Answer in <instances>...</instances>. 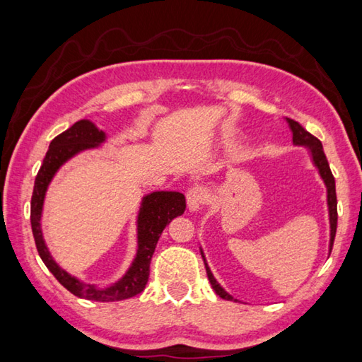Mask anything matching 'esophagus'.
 Returning <instances> with one entry per match:
<instances>
[{"label": "esophagus", "instance_id": "34e87169", "mask_svg": "<svg viewBox=\"0 0 362 362\" xmlns=\"http://www.w3.org/2000/svg\"><path fill=\"white\" fill-rule=\"evenodd\" d=\"M205 201H207V191H205V188L196 185V187L188 189L187 202H188L189 211L201 210L202 205L205 204Z\"/></svg>", "mask_w": 362, "mask_h": 362}]
</instances>
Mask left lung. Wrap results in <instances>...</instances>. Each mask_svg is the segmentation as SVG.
I'll return each mask as SVG.
<instances>
[{
  "mask_svg": "<svg viewBox=\"0 0 362 362\" xmlns=\"http://www.w3.org/2000/svg\"><path fill=\"white\" fill-rule=\"evenodd\" d=\"M287 124L290 127V130H292L293 134V144L295 146H304L309 148L310 152V157H313V161L315 168L318 169V174L325 182V185H327V201H328V211H329V252L332 250V243H334V237H336V229H337V197H336V182H334V177H332V173L329 169L328 165V160H327V155L323 152V146L320 143V139H317L314 134H310L308 130H304L301 124L296 122L293 119H286ZM202 254V259H204V264H205V270H207V276H209V281L211 284V288L215 290L216 295L221 296L223 300H229V301H237L233 298L232 295H229L226 290L218 284V281L215 279V276L211 274L210 268L207 265V260H205L204 252L201 250Z\"/></svg>",
  "mask_w": 362,
  "mask_h": 362,
  "instance_id": "8db88e82",
  "label": "left lung"
}]
</instances>
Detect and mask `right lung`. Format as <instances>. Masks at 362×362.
Listing matches in <instances>:
<instances>
[{"label": "right lung", "instance_id": "obj_1", "mask_svg": "<svg viewBox=\"0 0 362 362\" xmlns=\"http://www.w3.org/2000/svg\"><path fill=\"white\" fill-rule=\"evenodd\" d=\"M105 132L98 130L90 120L83 119L78 120L66 132L58 134L49 143L48 152L34 182L31 197V228L40 259L44 260L48 270L70 293H74L78 298L108 303L132 298V296L143 292L148 281V273H151L148 268H151V260L161 232L175 216H180L185 211L187 204L185 196L179 191H153V193L143 197L138 214L136 257L132 262L127 273L112 286L97 288L92 284H84L75 276L62 270L49 254L40 229L42 207H44L47 188L64 163L75 157L76 153L98 147L105 143Z\"/></svg>", "mask_w": 362, "mask_h": 362}]
</instances>
